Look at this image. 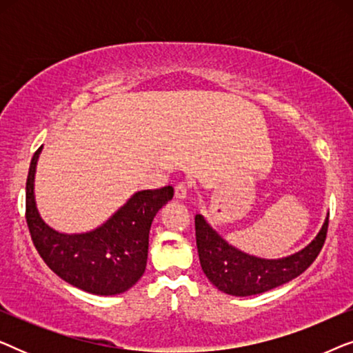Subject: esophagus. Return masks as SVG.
Instances as JSON below:
<instances>
[{"label": "esophagus", "mask_w": 353, "mask_h": 353, "mask_svg": "<svg viewBox=\"0 0 353 353\" xmlns=\"http://www.w3.org/2000/svg\"><path fill=\"white\" fill-rule=\"evenodd\" d=\"M188 196V185L186 183H178L175 186V197L176 199H186Z\"/></svg>", "instance_id": "obj_1"}]
</instances>
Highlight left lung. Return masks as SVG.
Returning <instances> with one entry per match:
<instances>
[{
	"label": "left lung",
	"instance_id": "8db88e82",
	"mask_svg": "<svg viewBox=\"0 0 353 353\" xmlns=\"http://www.w3.org/2000/svg\"><path fill=\"white\" fill-rule=\"evenodd\" d=\"M327 219L315 239L299 252L283 259H260L245 254L212 228L204 216L196 215V244L202 272L221 292L236 297L255 296L297 278L313 263L325 244Z\"/></svg>",
	"mask_w": 353,
	"mask_h": 353
}]
</instances>
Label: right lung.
Masks as SVG:
<instances>
[{"instance_id":"add662e5","label":"right lung","mask_w":353,"mask_h":353,"mask_svg":"<svg viewBox=\"0 0 353 353\" xmlns=\"http://www.w3.org/2000/svg\"><path fill=\"white\" fill-rule=\"evenodd\" d=\"M41 149L32 157L26 194V219L38 254L57 276L81 291L96 296L128 291L146 270L149 230L157 212L173 197V188L134 192L98 228L61 233L37 209L35 173Z\"/></svg>"}]
</instances>
